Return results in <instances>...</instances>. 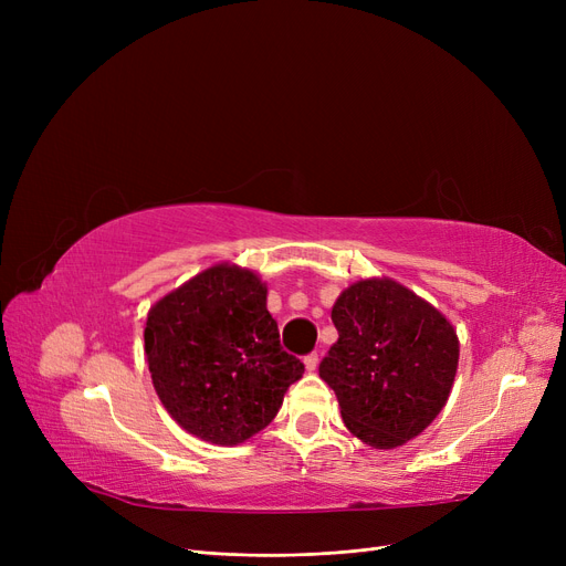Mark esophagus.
Instances as JSON below:
<instances>
[{"label":"esophagus","mask_w":566,"mask_h":566,"mask_svg":"<svg viewBox=\"0 0 566 566\" xmlns=\"http://www.w3.org/2000/svg\"><path fill=\"white\" fill-rule=\"evenodd\" d=\"M304 368L310 370V373H314L316 368H318V354L314 352V354H306L304 356Z\"/></svg>","instance_id":"obj_1"}]
</instances>
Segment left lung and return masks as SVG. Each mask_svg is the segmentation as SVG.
<instances>
[{
	"mask_svg": "<svg viewBox=\"0 0 566 566\" xmlns=\"http://www.w3.org/2000/svg\"><path fill=\"white\" fill-rule=\"evenodd\" d=\"M337 342L318 366L347 430L389 451L416 439L447 406L460 342L451 321L394 279H361L331 314Z\"/></svg>",
	"mask_w": 566,
	"mask_h": 566,
	"instance_id": "1",
	"label": "left lung"
}]
</instances>
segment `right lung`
<instances>
[{
  "label": "right lung",
  "instance_id": "right-lung-1",
  "mask_svg": "<svg viewBox=\"0 0 566 566\" xmlns=\"http://www.w3.org/2000/svg\"><path fill=\"white\" fill-rule=\"evenodd\" d=\"M144 352L167 413L217 447L262 432L304 373L281 347L266 283L231 262L196 273L150 306Z\"/></svg>",
  "mask_w": 566,
  "mask_h": 566
}]
</instances>
